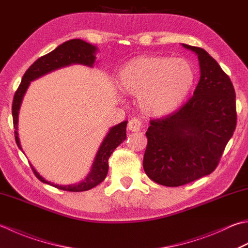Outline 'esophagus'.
I'll use <instances>...</instances> for the list:
<instances>
[{"instance_id": "1", "label": "esophagus", "mask_w": 248, "mask_h": 248, "mask_svg": "<svg viewBox=\"0 0 248 248\" xmlns=\"http://www.w3.org/2000/svg\"><path fill=\"white\" fill-rule=\"evenodd\" d=\"M128 129L131 132H139V131L142 129V123L137 118H132L128 124Z\"/></svg>"}]
</instances>
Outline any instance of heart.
Instances as JSON below:
<instances>
[{
  "label": "heart",
  "mask_w": 248,
  "mask_h": 248,
  "mask_svg": "<svg viewBox=\"0 0 248 248\" xmlns=\"http://www.w3.org/2000/svg\"><path fill=\"white\" fill-rule=\"evenodd\" d=\"M195 81L191 65L182 58H134L118 72L119 89L138 95L140 110L149 116L170 114L190 91Z\"/></svg>",
  "instance_id": "heart-1"
}]
</instances>
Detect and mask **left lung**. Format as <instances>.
Listing matches in <instances>:
<instances>
[{
	"label": "left lung",
	"instance_id": "8db88e82",
	"mask_svg": "<svg viewBox=\"0 0 248 248\" xmlns=\"http://www.w3.org/2000/svg\"><path fill=\"white\" fill-rule=\"evenodd\" d=\"M182 45L198 56L200 80L182 108L150 121L143 160L147 176L168 187L214 171L236 125L235 91L229 77L204 49Z\"/></svg>",
	"mask_w": 248,
	"mask_h": 248
}]
</instances>
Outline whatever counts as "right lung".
I'll return each instance as SVG.
<instances>
[{
    "label": "right lung",
    "mask_w": 248,
    "mask_h": 248,
    "mask_svg": "<svg viewBox=\"0 0 248 248\" xmlns=\"http://www.w3.org/2000/svg\"><path fill=\"white\" fill-rule=\"evenodd\" d=\"M96 52H98V47L96 46L82 41L80 38H74V40L64 42L61 44V45L58 46L56 49H53L51 52L38 58V59L29 67L27 72L24 73L21 84L19 85L16 93H15L12 108L15 128V140H16L17 146L19 147V149L22 150L20 140H19L18 137L19 110H20L23 96L26 94L31 81L40 78V77L48 74V73L73 64H81L88 67H93L96 59ZM127 124L128 121L124 120L123 123L114 125V127H111L108 130V132L104 138L103 142L100 145L98 153L95 155V158L93 160V163H92L90 172L88 175L86 176L84 181L76 184H71V185H57V184L48 182L45 178L42 177L31 164V168L34 174H35V176L40 179L41 182L65 191H86L95 186H98L100 183L104 181V178L108 175V159L110 157V155L113 154L116 147H118L125 140V138H127V130H125V128H127Z\"/></svg>",
    "instance_id": "right-lung-1"
}]
</instances>
